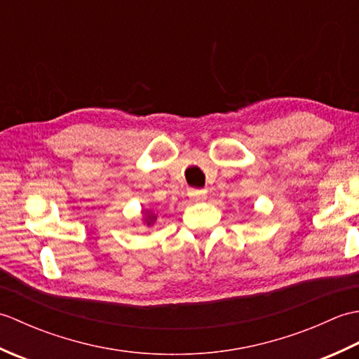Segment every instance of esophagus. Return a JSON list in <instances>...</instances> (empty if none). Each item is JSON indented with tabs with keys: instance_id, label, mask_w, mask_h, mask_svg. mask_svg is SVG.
<instances>
[{
	"instance_id": "esophagus-1",
	"label": "esophagus",
	"mask_w": 359,
	"mask_h": 359,
	"mask_svg": "<svg viewBox=\"0 0 359 359\" xmlns=\"http://www.w3.org/2000/svg\"><path fill=\"white\" fill-rule=\"evenodd\" d=\"M188 196L193 202H203L207 199V191L205 189H189Z\"/></svg>"
}]
</instances>
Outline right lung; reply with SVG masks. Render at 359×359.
I'll return each mask as SVG.
<instances>
[{
    "mask_svg": "<svg viewBox=\"0 0 359 359\" xmlns=\"http://www.w3.org/2000/svg\"><path fill=\"white\" fill-rule=\"evenodd\" d=\"M156 222H157V215L152 211V208H149V207L142 208V224L151 228V226H154Z\"/></svg>",
    "mask_w": 359,
    "mask_h": 359,
    "instance_id": "right-lung-1",
    "label": "right lung"
}]
</instances>
